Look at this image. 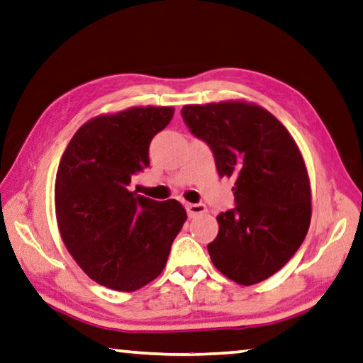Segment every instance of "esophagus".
Returning a JSON list of instances; mask_svg holds the SVG:
<instances>
[{
  "label": "esophagus",
  "mask_w": 363,
  "mask_h": 363,
  "mask_svg": "<svg viewBox=\"0 0 363 363\" xmlns=\"http://www.w3.org/2000/svg\"><path fill=\"white\" fill-rule=\"evenodd\" d=\"M186 209H187L189 217H196L206 213V206H204L203 203H189L186 204Z\"/></svg>",
  "instance_id": "obj_1"
}]
</instances>
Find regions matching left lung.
Wrapping results in <instances>:
<instances>
[{
    "label": "left lung",
    "instance_id": "left-lung-1",
    "mask_svg": "<svg viewBox=\"0 0 363 363\" xmlns=\"http://www.w3.org/2000/svg\"><path fill=\"white\" fill-rule=\"evenodd\" d=\"M181 116L209 146L219 176L235 179L236 206L217 216L211 260L238 284H257L284 267L308 233L311 190L300 150L284 125L255 104H192Z\"/></svg>",
    "mask_w": 363,
    "mask_h": 363
}]
</instances>
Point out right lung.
Here are the masks:
<instances>
[{
    "instance_id": "right-lung-1",
    "label": "right lung",
    "mask_w": 363,
    "mask_h": 363,
    "mask_svg": "<svg viewBox=\"0 0 363 363\" xmlns=\"http://www.w3.org/2000/svg\"><path fill=\"white\" fill-rule=\"evenodd\" d=\"M173 108H131L84 123L62 157L55 211L62 240L84 273L121 292L149 284L167 265L187 219L176 200L130 192L131 176L149 167L152 138Z\"/></svg>"
}]
</instances>
